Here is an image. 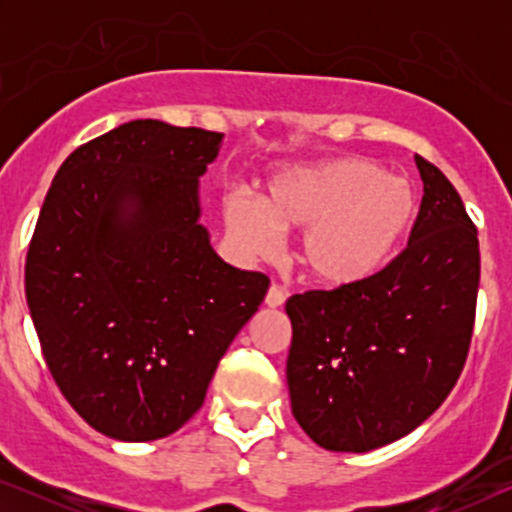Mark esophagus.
I'll return each mask as SVG.
<instances>
[{"label": "esophagus", "mask_w": 512, "mask_h": 512, "mask_svg": "<svg viewBox=\"0 0 512 512\" xmlns=\"http://www.w3.org/2000/svg\"><path fill=\"white\" fill-rule=\"evenodd\" d=\"M284 300H286V293L282 286H277V284H272L268 293H265V305L268 307H282Z\"/></svg>", "instance_id": "esophagus-1"}]
</instances>
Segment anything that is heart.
I'll list each match as a JSON object with an SVG mask.
<instances>
[{
  "label": "heart",
  "mask_w": 512,
  "mask_h": 512,
  "mask_svg": "<svg viewBox=\"0 0 512 512\" xmlns=\"http://www.w3.org/2000/svg\"><path fill=\"white\" fill-rule=\"evenodd\" d=\"M417 216L410 181L366 158L296 167L270 179L261 200L244 191L223 198V226L247 256L277 249L279 230L303 228L296 261L328 286L368 282L394 261Z\"/></svg>",
  "instance_id": "heart-1"
}]
</instances>
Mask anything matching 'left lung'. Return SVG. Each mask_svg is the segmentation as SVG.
<instances>
[{
  "instance_id": "8db88e82",
  "label": "left lung",
  "mask_w": 512,
  "mask_h": 512,
  "mask_svg": "<svg viewBox=\"0 0 512 512\" xmlns=\"http://www.w3.org/2000/svg\"><path fill=\"white\" fill-rule=\"evenodd\" d=\"M424 198L408 247L368 282L286 300L291 410L331 452L408 436L464 370L480 284L478 228L457 188L415 156Z\"/></svg>"
}]
</instances>
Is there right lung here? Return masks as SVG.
Wrapping results in <instances>:
<instances>
[{
    "instance_id": "right-lung-1",
    "label": "right lung",
    "mask_w": 512,
    "mask_h": 512,
    "mask_svg": "<svg viewBox=\"0 0 512 512\" xmlns=\"http://www.w3.org/2000/svg\"><path fill=\"white\" fill-rule=\"evenodd\" d=\"M221 132L130 121L55 174L25 261L41 354L69 405L104 436L181 429L268 293L200 226L198 179Z\"/></svg>"
}]
</instances>
